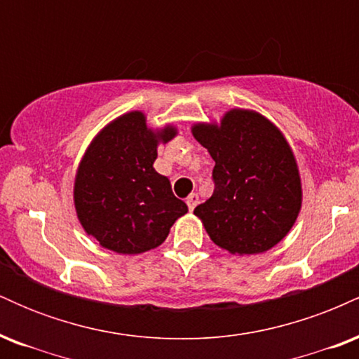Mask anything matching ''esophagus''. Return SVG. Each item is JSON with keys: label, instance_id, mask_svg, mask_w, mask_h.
Here are the masks:
<instances>
[{"label": "esophagus", "instance_id": "esophagus-1", "mask_svg": "<svg viewBox=\"0 0 359 359\" xmlns=\"http://www.w3.org/2000/svg\"><path fill=\"white\" fill-rule=\"evenodd\" d=\"M185 203H187V205H189V211H194V208H196L197 203H199V196H197L196 192H192L191 196L187 197V201H185Z\"/></svg>", "mask_w": 359, "mask_h": 359}]
</instances>
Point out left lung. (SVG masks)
<instances>
[{
	"label": "left lung",
	"mask_w": 359,
	"mask_h": 359,
	"mask_svg": "<svg viewBox=\"0 0 359 359\" xmlns=\"http://www.w3.org/2000/svg\"><path fill=\"white\" fill-rule=\"evenodd\" d=\"M191 131L216 162L212 196L194 209L209 238L240 257L278 245L302 208L297 158L282 130L258 111L231 108Z\"/></svg>",
	"instance_id": "obj_1"
}]
</instances>
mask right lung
<instances>
[{
    "label": "right lung",
    "mask_w": 359,
    "mask_h": 359,
    "mask_svg": "<svg viewBox=\"0 0 359 359\" xmlns=\"http://www.w3.org/2000/svg\"><path fill=\"white\" fill-rule=\"evenodd\" d=\"M179 128L148 125L143 111H128L97 131L82 155L74 179V208L82 229L102 248L138 255L167 240L187 212L170 180L155 170L156 148Z\"/></svg>",
    "instance_id": "1"
}]
</instances>
